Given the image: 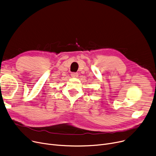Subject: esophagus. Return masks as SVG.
<instances>
[{
  "instance_id": "1",
  "label": "esophagus",
  "mask_w": 156,
  "mask_h": 156,
  "mask_svg": "<svg viewBox=\"0 0 156 156\" xmlns=\"http://www.w3.org/2000/svg\"><path fill=\"white\" fill-rule=\"evenodd\" d=\"M70 75H71L72 77H77L79 76V73L77 72H73L70 74Z\"/></svg>"
}]
</instances>
